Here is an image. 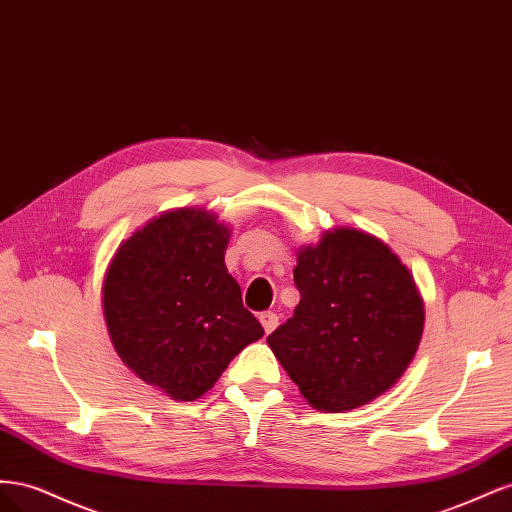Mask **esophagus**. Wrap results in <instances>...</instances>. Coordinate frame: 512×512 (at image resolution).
I'll return each instance as SVG.
<instances>
[{"mask_svg": "<svg viewBox=\"0 0 512 512\" xmlns=\"http://www.w3.org/2000/svg\"><path fill=\"white\" fill-rule=\"evenodd\" d=\"M258 320L262 324V329H265V333H271L277 327V320H280V318H277V314L271 312V309H267V312H260Z\"/></svg>", "mask_w": 512, "mask_h": 512, "instance_id": "obj_1", "label": "esophagus"}]
</instances>
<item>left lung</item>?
Segmentation results:
<instances>
[{
    "label": "left lung",
    "instance_id": "left-lung-1",
    "mask_svg": "<svg viewBox=\"0 0 512 512\" xmlns=\"http://www.w3.org/2000/svg\"><path fill=\"white\" fill-rule=\"evenodd\" d=\"M294 284L301 301L267 344L309 404L346 412L389 391L425 322L421 294L389 245L352 228L327 232L299 252Z\"/></svg>",
    "mask_w": 512,
    "mask_h": 512
}]
</instances>
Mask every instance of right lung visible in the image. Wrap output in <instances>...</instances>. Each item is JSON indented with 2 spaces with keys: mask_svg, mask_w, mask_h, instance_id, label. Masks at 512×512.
Returning <instances> with one entry per match:
<instances>
[{
  "mask_svg": "<svg viewBox=\"0 0 512 512\" xmlns=\"http://www.w3.org/2000/svg\"><path fill=\"white\" fill-rule=\"evenodd\" d=\"M230 230L205 211L164 213L119 245L102 286L111 342L138 378L194 401L265 329L224 265Z\"/></svg>",
  "mask_w": 512,
  "mask_h": 512,
  "instance_id": "1",
  "label": "right lung"
}]
</instances>
